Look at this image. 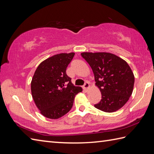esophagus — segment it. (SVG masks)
Wrapping results in <instances>:
<instances>
[{"instance_id":"obj_1","label":"esophagus","mask_w":154,"mask_h":154,"mask_svg":"<svg viewBox=\"0 0 154 154\" xmlns=\"http://www.w3.org/2000/svg\"><path fill=\"white\" fill-rule=\"evenodd\" d=\"M83 87L84 90L87 91V89H88V88L89 87V83H88V82H85V84H84V85L83 86Z\"/></svg>"}]
</instances>
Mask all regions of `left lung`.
Wrapping results in <instances>:
<instances>
[{
	"label": "left lung",
	"mask_w": 154,
	"mask_h": 154,
	"mask_svg": "<svg viewBox=\"0 0 154 154\" xmlns=\"http://www.w3.org/2000/svg\"><path fill=\"white\" fill-rule=\"evenodd\" d=\"M81 55L92 69L96 85L102 94L94 106L106 112L119 110L129 100L134 84V76L128 64L106 52H83Z\"/></svg>",
	"instance_id": "obj_1"
}]
</instances>
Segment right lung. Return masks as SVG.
I'll return each mask as SVG.
<instances>
[{
    "instance_id": "1",
    "label": "right lung",
    "mask_w": 154,
    "mask_h": 154,
    "mask_svg": "<svg viewBox=\"0 0 154 154\" xmlns=\"http://www.w3.org/2000/svg\"><path fill=\"white\" fill-rule=\"evenodd\" d=\"M75 53L55 55L39 65L31 83V91L35 105L42 115L57 119L69 111L74 98L82 91L75 87L66 74V69Z\"/></svg>"
}]
</instances>
